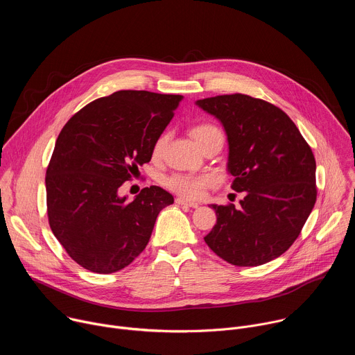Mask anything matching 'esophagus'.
Returning a JSON list of instances; mask_svg holds the SVG:
<instances>
[{
    "mask_svg": "<svg viewBox=\"0 0 355 355\" xmlns=\"http://www.w3.org/2000/svg\"><path fill=\"white\" fill-rule=\"evenodd\" d=\"M175 204H178V205H187V207H191V208H198V207L200 205L199 202H193V200L184 199V198H177V199H175Z\"/></svg>",
    "mask_w": 355,
    "mask_h": 355,
    "instance_id": "1",
    "label": "esophagus"
}]
</instances>
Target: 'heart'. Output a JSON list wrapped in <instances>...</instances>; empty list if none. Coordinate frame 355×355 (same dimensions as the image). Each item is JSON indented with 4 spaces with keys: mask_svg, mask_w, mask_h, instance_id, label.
<instances>
[{
    "mask_svg": "<svg viewBox=\"0 0 355 355\" xmlns=\"http://www.w3.org/2000/svg\"><path fill=\"white\" fill-rule=\"evenodd\" d=\"M191 136L193 137V140L198 143V146L200 147L205 141H208L209 139L215 137V136H222L220 130L211 125V123H200L196 125L191 129ZM167 141V136L163 135L160 136L155 146H153V156L155 157H160L164 146ZM212 184V177L209 175H188V174H174L168 178H166V185L175 191L180 195H184L187 198H198L202 193H204L205 188L208 185Z\"/></svg>",
    "mask_w": 355,
    "mask_h": 355,
    "instance_id": "obj_1",
    "label": "heart"
}]
</instances>
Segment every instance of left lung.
<instances>
[{"instance_id": "1", "label": "left lung", "mask_w": 355, "mask_h": 355, "mask_svg": "<svg viewBox=\"0 0 355 355\" xmlns=\"http://www.w3.org/2000/svg\"><path fill=\"white\" fill-rule=\"evenodd\" d=\"M223 126L232 188L244 192L240 208L212 204L218 220L205 243L237 267H257L292 245L316 202V162L291 118L244 94L195 103Z\"/></svg>"}]
</instances>
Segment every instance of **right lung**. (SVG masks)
Segmentation results:
<instances>
[{
    "instance_id": "right-lung-1",
    "label": "right lung",
    "mask_w": 355,
    "mask_h": 355,
    "mask_svg": "<svg viewBox=\"0 0 355 355\" xmlns=\"http://www.w3.org/2000/svg\"><path fill=\"white\" fill-rule=\"evenodd\" d=\"M182 95L116 91L78 111L62 129L46 171L49 225L67 254L96 274L128 267L146 248L170 192L151 185L118 193L153 146Z\"/></svg>"
}]
</instances>
